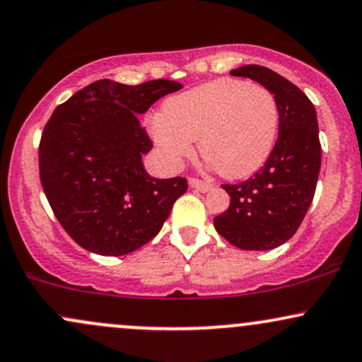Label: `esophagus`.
<instances>
[{
  "mask_svg": "<svg viewBox=\"0 0 362 362\" xmlns=\"http://www.w3.org/2000/svg\"><path fill=\"white\" fill-rule=\"evenodd\" d=\"M189 185L190 189H195L199 190V192H209L211 189H213V184H209V182H202V180H197V178H189Z\"/></svg>",
  "mask_w": 362,
  "mask_h": 362,
  "instance_id": "esophagus-1",
  "label": "esophagus"
}]
</instances>
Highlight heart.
<instances>
[{"label": "heart", "mask_w": 362, "mask_h": 362, "mask_svg": "<svg viewBox=\"0 0 362 362\" xmlns=\"http://www.w3.org/2000/svg\"><path fill=\"white\" fill-rule=\"evenodd\" d=\"M279 124V103L271 90L223 78L165 102L153 138L170 167H178L199 139L207 168L240 180L259 172L272 155Z\"/></svg>", "instance_id": "1"}]
</instances>
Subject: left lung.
<instances>
[{"label":"left lung","instance_id":"8db88e82","mask_svg":"<svg viewBox=\"0 0 362 362\" xmlns=\"http://www.w3.org/2000/svg\"><path fill=\"white\" fill-rule=\"evenodd\" d=\"M230 74L271 90L281 124L264 167L248 180L223 185L230 207L216 216L214 228L242 250H272L296 233L313 201L322 165L317 110L296 85L265 66L247 64Z\"/></svg>","mask_w":362,"mask_h":362}]
</instances>
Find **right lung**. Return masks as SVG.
Wrapping results in <instances>:
<instances>
[{"mask_svg": "<svg viewBox=\"0 0 362 362\" xmlns=\"http://www.w3.org/2000/svg\"><path fill=\"white\" fill-rule=\"evenodd\" d=\"M180 88L170 80L136 86L98 80L57 107L45 124L40 182L57 221L85 250L105 257L138 250L185 194V178L146 172L143 156L153 143L139 124L153 103Z\"/></svg>", "mask_w": 362, "mask_h": 362, "instance_id": "add662e5", "label": "right lung"}]
</instances>
